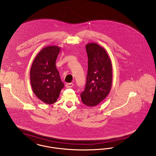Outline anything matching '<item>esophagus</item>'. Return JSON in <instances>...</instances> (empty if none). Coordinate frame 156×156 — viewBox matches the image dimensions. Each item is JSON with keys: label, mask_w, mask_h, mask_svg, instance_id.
Listing matches in <instances>:
<instances>
[{"label": "esophagus", "mask_w": 156, "mask_h": 156, "mask_svg": "<svg viewBox=\"0 0 156 156\" xmlns=\"http://www.w3.org/2000/svg\"><path fill=\"white\" fill-rule=\"evenodd\" d=\"M73 83H66V85H65V87H66V88H71V87H73Z\"/></svg>", "instance_id": "obj_1"}]
</instances>
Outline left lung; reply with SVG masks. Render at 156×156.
<instances>
[{"instance_id": "1", "label": "left lung", "mask_w": 156, "mask_h": 156, "mask_svg": "<svg viewBox=\"0 0 156 156\" xmlns=\"http://www.w3.org/2000/svg\"><path fill=\"white\" fill-rule=\"evenodd\" d=\"M88 55V73L84 90L81 94L83 103L94 107L109 94L112 84V64L106 51L95 43L86 46Z\"/></svg>"}]
</instances>
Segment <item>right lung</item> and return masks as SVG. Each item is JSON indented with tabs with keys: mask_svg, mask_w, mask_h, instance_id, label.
I'll use <instances>...</instances> for the list:
<instances>
[{
	"mask_svg": "<svg viewBox=\"0 0 156 156\" xmlns=\"http://www.w3.org/2000/svg\"><path fill=\"white\" fill-rule=\"evenodd\" d=\"M60 48L46 46L37 55L30 71L33 92L42 102L52 104L57 101L64 84L56 68L55 62Z\"/></svg>",
	"mask_w": 156,
	"mask_h": 156,
	"instance_id": "add662e5",
	"label": "right lung"
}]
</instances>
